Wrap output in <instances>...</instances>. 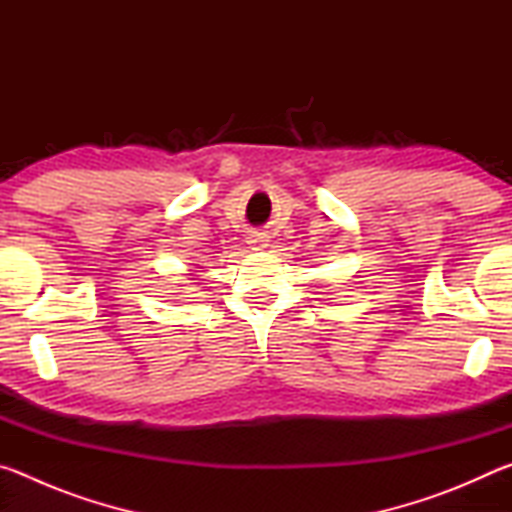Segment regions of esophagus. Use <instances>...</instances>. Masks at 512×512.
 Masks as SVG:
<instances>
[{"label":"esophagus","instance_id":"esophagus-1","mask_svg":"<svg viewBox=\"0 0 512 512\" xmlns=\"http://www.w3.org/2000/svg\"><path fill=\"white\" fill-rule=\"evenodd\" d=\"M266 235H253V237H250V244H253V246H259V248H262V246H266Z\"/></svg>","mask_w":512,"mask_h":512}]
</instances>
